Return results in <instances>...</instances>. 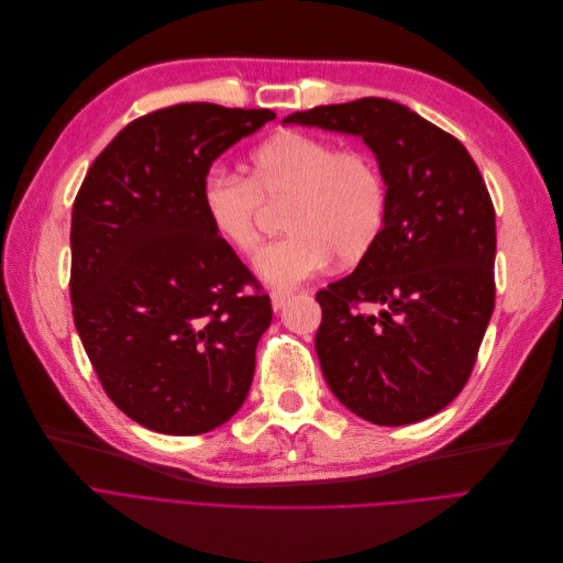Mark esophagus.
I'll return each instance as SVG.
<instances>
[{"mask_svg": "<svg viewBox=\"0 0 563 563\" xmlns=\"http://www.w3.org/2000/svg\"><path fill=\"white\" fill-rule=\"evenodd\" d=\"M292 298V292L290 290H282V288H275L273 292H271V300H273V309L275 311H279V309H284L286 307V302Z\"/></svg>", "mask_w": 563, "mask_h": 563, "instance_id": "1", "label": "esophagus"}]
</instances>
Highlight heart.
Masks as SVG:
<instances>
[{
    "label": "heart",
    "instance_id": "b5f03b06",
    "mask_svg": "<svg viewBox=\"0 0 563 563\" xmlns=\"http://www.w3.org/2000/svg\"><path fill=\"white\" fill-rule=\"evenodd\" d=\"M288 233L254 258V273L273 286H296L318 275L332 256L357 263L376 245L387 216V185L376 159L357 148L282 132L252 151L247 178L212 169L199 201L216 235L235 252L261 243L263 201H286Z\"/></svg>",
    "mask_w": 563,
    "mask_h": 563
}]
</instances>
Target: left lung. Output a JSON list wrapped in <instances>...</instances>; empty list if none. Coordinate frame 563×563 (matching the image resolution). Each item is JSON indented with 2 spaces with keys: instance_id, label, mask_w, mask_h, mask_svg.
Here are the masks:
<instances>
[{
  "instance_id": "left-lung-1",
  "label": "left lung",
  "mask_w": 563,
  "mask_h": 563,
  "mask_svg": "<svg viewBox=\"0 0 563 563\" xmlns=\"http://www.w3.org/2000/svg\"><path fill=\"white\" fill-rule=\"evenodd\" d=\"M284 123L362 137L387 185L376 245L316 296V353L332 394L378 426L433 417L465 387L495 309V208L478 167L456 137L387 98L320 104Z\"/></svg>"
}]
</instances>
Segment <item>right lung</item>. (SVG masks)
Returning <instances> with one entry per match:
<instances>
[{
    "label": "right lung",
    "instance_id": "add662e5",
    "mask_svg": "<svg viewBox=\"0 0 563 563\" xmlns=\"http://www.w3.org/2000/svg\"><path fill=\"white\" fill-rule=\"evenodd\" d=\"M271 110L183 102L128 123L73 203V318L98 378L132 421L199 435L245 404L271 298L210 229L199 187ZM258 286V284H254Z\"/></svg>",
    "mask_w": 563,
    "mask_h": 563
}]
</instances>
